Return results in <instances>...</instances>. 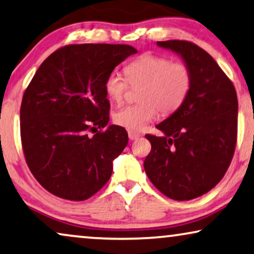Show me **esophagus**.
Here are the masks:
<instances>
[{"label": "esophagus", "instance_id": "obj_1", "mask_svg": "<svg viewBox=\"0 0 254 254\" xmlns=\"http://www.w3.org/2000/svg\"><path fill=\"white\" fill-rule=\"evenodd\" d=\"M127 134H129L130 140H136V139H138V138L140 137V134H139V133L133 132V131H129V132H127Z\"/></svg>", "mask_w": 254, "mask_h": 254}]
</instances>
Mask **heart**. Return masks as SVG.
Wrapping results in <instances>:
<instances>
[{
	"instance_id": "b5f03b06",
	"label": "heart",
	"mask_w": 254,
	"mask_h": 254,
	"mask_svg": "<svg viewBox=\"0 0 254 254\" xmlns=\"http://www.w3.org/2000/svg\"><path fill=\"white\" fill-rule=\"evenodd\" d=\"M127 79L113 72L107 76L104 92L108 100L120 103L129 83L140 87V103L129 104L114 114V122L130 131H140L154 120L158 110L161 115L173 114L185 102L191 84L189 67L182 62L158 54L145 53L125 67Z\"/></svg>"
}]
</instances>
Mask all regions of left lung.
<instances>
[{"label": "left lung", "mask_w": 254, "mask_h": 254, "mask_svg": "<svg viewBox=\"0 0 254 254\" xmlns=\"http://www.w3.org/2000/svg\"><path fill=\"white\" fill-rule=\"evenodd\" d=\"M178 53L191 74L185 102L157 125L144 168L167 197L188 201L205 194L224 177L237 141L238 100L233 84L210 54L186 40L157 42Z\"/></svg>", "instance_id": "left-lung-1"}]
</instances>
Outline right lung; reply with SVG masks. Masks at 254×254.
I'll return each mask as SVG.
<instances>
[{"label":"right lung","instance_id":"right-lung-1","mask_svg":"<svg viewBox=\"0 0 254 254\" xmlns=\"http://www.w3.org/2000/svg\"><path fill=\"white\" fill-rule=\"evenodd\" d=\"M134 53L122 44L67 45L47 57L32 77L21 106L22 146L33 177L51 194L83 201L110 179L127 132L118 125L97 131L109 122L104 82Z\"/></svg>","mask_w":254,"mask_h":254}]
</instances>
